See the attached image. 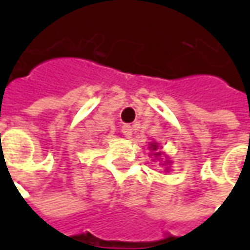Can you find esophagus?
<instances>
[{
	"mask_svg": "<svg viewBox=\"0 0 250 250\" xmlns=\"http://www.w3.org/2000/svg\"><path fill=\"white\" fill-rule=\"evenodd\" d=\"M122 132H123V135L125 136V138H131L132 136V127L128 125H125L122 127Z\"/></svg>",
	"mask_w": 250,
	"mask_h": 250,
	"instance_id": "obj_1",
	"label": "esophagus"
}]
</instances>
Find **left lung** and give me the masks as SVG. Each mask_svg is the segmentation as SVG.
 I'll return each mask as SVG.
<instances>
[{
	"instance_id": "obj_1",
	"label": "left lung",
	"mask_w": 250,
	"mask_h": 250,
	"mask_svg": "<svg viewBox=\"0 0 250 250\" xmlns=\"http://www.w3.org/2000/svg\"><path fill=\"white\" fill-rule=\"evenodd\" d=\"M158 147H159V143H157V142H150V150L152 151V157H155V158H161L163 155V152L162 151H158ZM162 159V158H161ZM170 161H165V162L162 163L163 166L166 167V170H168V165H170Z\"/></svg>"
}]
</instances>
